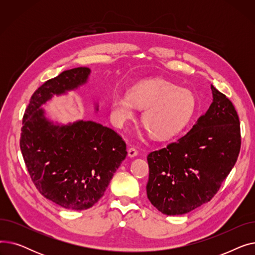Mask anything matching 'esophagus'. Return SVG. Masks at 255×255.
<instances>
[{"label": "esophagus", "instance_id": "34e87169", "mask_svg": "<svg viewBox=\"0 0 255 255\" xmlns=\"http://www.w3.org/2000/svg\"><path fill=\"white\" fill-rule=\"evenodd\" d=\"M137 150L135 149V148H129V150H128V156L129 157H131V158H133V157H136L137 156Z\"/></svg>", "mask_w": 255, "mask_h": 255}]
</instances>
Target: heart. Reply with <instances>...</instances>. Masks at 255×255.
<instances>
[{
	"mask_svg": "<svg viewBox=\"0 0 255 255\" xmlns=\"http://www.w3.org/2000/svg\"><path fill=\"white\" fill-rule=\"evenodd\" d=\"M193 94L165 79L143 80L133 86L128 94L118 92L111 100V118L122 126L134 118L135 106L143 109L141 122L150 135L166 139L180 132L195 111Z\"/></svg>",
	"mask_w": 255,
	"mask_h": 255,
	"instance_id": "obj_1",
	"label": "heart"
}]
</instances>
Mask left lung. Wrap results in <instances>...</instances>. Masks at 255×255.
Here are the masks:
<instances>
[{
    "label": "left lung",
    "instance_id": "1",
    "mask_svg": "<svg viewBox=\"0 0 255 255\" xmlns=\"http://www.w3.org/2000/svg\"><path fill=\"white\" fill-rule=\"evenodd\" d=\"M211 89L213 102L192 129L146 157V195L165 215H182L210 202L237 162L239 116L224 94Z\"/></svg>",
    "mask_w": 255,
    "mask_h": 255
}]
</instances>
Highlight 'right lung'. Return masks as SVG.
<instances>
[{
    "mask_svg": "<svg viewBox=\"0 0 255 255\" xmlns=\"http://www.w3.org/2000/svg\"><path fill=\"white\" fill-rule=\"evenodd\" d=\"M90 72L87 67L66 70L39 87L25 109L19 141L38 191L62 208L76 211L93 207L103 196L127 156L126 142L93 121L55 125L40 106L53 95L86 84Z\"/></svg>",
    "mask_w": 255,
    "mask_h": 255,
    "instance_id": "right-lung-1",
    "label": "right lung"
}]
</instances>
